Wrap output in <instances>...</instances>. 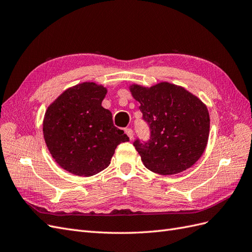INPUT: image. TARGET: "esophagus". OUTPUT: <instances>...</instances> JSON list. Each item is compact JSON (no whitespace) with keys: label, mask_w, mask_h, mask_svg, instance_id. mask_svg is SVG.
Wrapping results in <instances>:
<instances>
[{"label":"esophagus","mask_w":252,"mask_h":252,"mask_svg":"<svg viewBox=\"0 0 252 252\" xmlns=\"http://www.w3.org/2000/svg\"><path fill=\"white\" fill-rule=\"evenodd\" d=\"M125 132H126V134L128 135L129 139H130V140L133 139V130H132L131 128H126V129H125Z\"/></svg>","instance_id":"34e87169"}]
</instances>
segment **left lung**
Returning a JSON list of instances; mask_svg holds the SVG:
<instances>
[{"mask_svg":"<svg viewBox=\"0 0 252 252\" xmlns=\"http://www.w3.org/2000/svg\"><path fill=\"white\" fill-rule=\"evenodd\" d=\"M150 139L133 146L147 169L163 175L190 168L207 146L210 119L206 105L185 88L167 82L155 86L131 85Z\"/></svg>","mask_w":252,"mask_h":252,"instance_id":"left-lung-1","label":"left lung"}]
</instances>
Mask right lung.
I'll use <instances>...</instances> for the list:
<instances>
[{
  "instance_id": "1",
  "label": "right lung",
  "mask_w": 252,
  "mask_h": 252,
  "mask_svg": "<svg viewBox=\"0 0 252 252\" xmlns=\"http://www.w3.org/2000/svg\"><path fill=\"white\" fill-rule=\"evenodd\" d=\"M107 89L94 82L68 88L45 112L43 133L63 169L90 177L107 168L117 146L129 138L102 106Z\"/></svg>"
}]
</instances>
